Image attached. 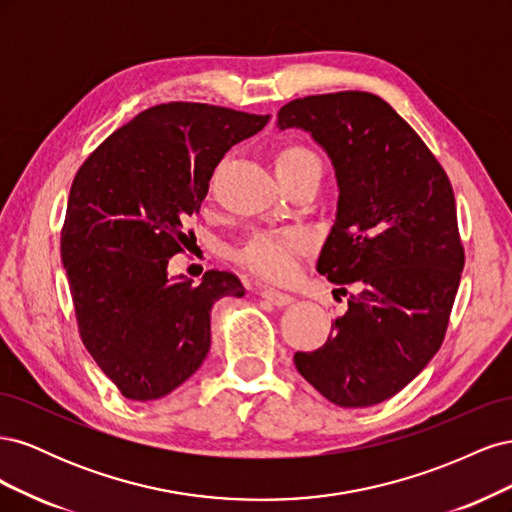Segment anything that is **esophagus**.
I'll list each match as a JSON object with an SVG mask.
<instances>
[{
	"label": "esophagus",
	"instance_id": "obj_1",
	"mask_svg": "<svg viewBox=\"0 0 512 512\" xmlns=\"http://www.w3.org/2000/svg\"><path fill=\"white\" fill-rule=\"evenodd\" d=\"M260 297L265 299V301H269V303H273V305H277V307H284V305H290L294 299L290 297V294H286V292H280V290H273V288H265L260 292Z\"/></svg>",
	"mask_w": 512,
	"mask_h": 512
}]
</instances>
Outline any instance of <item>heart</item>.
<instances>
[{
    "instance_id": "1",
    "label": "heart",
    "mask_w": 512,
    "mask_h": 512,
    "mask_svg": "<svg viewBox=\"0 0 512 512\" xmlns=\"http://www.w3.org/2000/svg\"><path fill=\"white\" fill-rule=\"evenodd\" d=\"M275 175L280 181L314 175L320 179L322 175V162L314 149L305 145H286L275 156ZM309 250V237L307 232L292 228L282 232H256V235L247 241L237 260L245 269L265 277V280L282 282L294 275L297 271V258Z\"/></svg>"
}]
</instances>
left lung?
Returning <instances> with one entry per match:
<instances>
[{
	"instance_id": "1",
	"label": "left lung",
	"mask_w": 512,
	"mask_h": 512,
	"mask_svg": "<svg viewBox=\"0 0 512 512\" xmlns=\"http://www.w3.org/2000/svg\"><path fill=\"white\" fill-rule=\"evenodd\" d=\"M277 126L309 132L329 153L339 200L316 269L356 288L327 342L294 365L333 404L376 406L444 342L466 262L453 185L421 136L367 91L297 98Z\"/></svg>"
}]
</instances>
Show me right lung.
I'll return each instance as SVG.
<instances>
[{
    "mask_svg": "<svg viewBox=\"0 0 512 512\" xmlns=\"http://www.w3.org/2000/svg\"><path fill=\"white\" fill-rule=\"evenodd\" d=\"M200 102H168L138 113L76 173L64 228V262L85 348L123 397L151 401L203 365L211 307L243 297L237 275L170 280L188 224L226 151L269 123Z\"/></svg>",
    "mask_w": 512,
    "mask_h": 512,
    "instance_id": "obj_1",
    "label": "right lung"
}]
</instances>
